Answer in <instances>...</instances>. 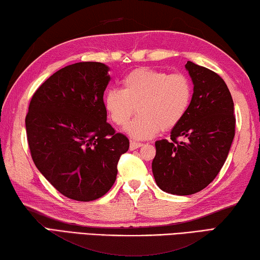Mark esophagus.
<instances>
[{"label": "esophagus", "mask_w": 260, "mask_h": 260, "mask_svg": "<svg viewBox=\"0 0 260 260\" xmlns=\"http://www.w3.org/2000/svg\"><path fill=\"white\" fill-rule=\"evenodd\" d=\"M143 144L142 143H136V142H131L130 143V149L131 151H135V149H137L139 147H142Z\"/></svg>", "instance_id": "1"}]
</instances>
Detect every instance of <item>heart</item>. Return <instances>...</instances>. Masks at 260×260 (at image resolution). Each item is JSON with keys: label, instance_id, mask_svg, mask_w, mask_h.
Wrapping results in <instances>:
<instances>
[{"label": "heart", "instance_id": "b5f03b06", "mask_svg": "<svg viewBox=\"0 0 260 260\" xmlns=\"http://www.w3.org/2000/svg\"><path fill=\"white\" fill-rule=\"evenodd\" d=\"M192 100V84L179 73L168 74L149 67L137 68L122 82V89L108 90L106 112L116 125H125L137 107L138 115L125 127L131 138L149 139L171 130L183 120Z\"/></svg>", "mask_w": 260, "mask_h": 260}]
</instances>
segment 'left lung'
Here are the masks:
<instances>
[{
    "label": "left lung",
    "mask_w": 260,
    "mask_h": 260,
    "mask_svg": "<svg viewBox=\"0 0 260 260\" xmlns=\"http://www.w3.org/2000/svg\"><path fill=\"white\" fill-rule=\"evenodd\" d=\"M185 68L194 85L188 111L171 130L170 142L155 143L152 162L156 185L174 195L206 188L224 166L235 135L234 103L224 80L192 61Z\"/></svg>",
    "instance_id": "left-lung-1"
}]
</instances>
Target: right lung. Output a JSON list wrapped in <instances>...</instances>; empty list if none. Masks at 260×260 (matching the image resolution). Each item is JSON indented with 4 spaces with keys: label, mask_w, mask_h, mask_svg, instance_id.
<instances>
[{
    "label": "right lung",
    "mask_w": 260,
    "mask_h": 260,
    "mask_svg": "<svg viewBox=\"0 0 260 260\" xmlns=\"http://www.w3.org/2000/svg\"><path fill=\"white\" fill-rule=\"evenodd\" d=\"M103 62L83 61L54 73L36 90L26 115L31 158L58 192L89 202L116 180L129 139L107 121L104 91L111 76Z\"/></svg>",
    "instance_id": "add662e5"
}]
</instances>
